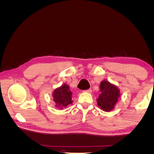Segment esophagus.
I'll return each mask as SVG.
<instances>
[{
  "label": "esophagus",
  "instance_id": "esophagus-1",
  "mask_svg": "<svg viewBox=\"0 0 154 154\" xmlns=\"http://www.w3.org/2000/svg\"><path fill=\"white\" fill-rule=\"evenodd\" d=\"M85 92H88V93H91L92 92V90L91 89H87L86 91H85Z\"/></svg>",
  "mask_w": 154,
  "mask_h": 154
}]
</instances>
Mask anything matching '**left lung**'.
I'll list each match as a JSON object with an SVG mask.
<instances>
[{
	"label": "left lung",
	"mask_w": 154,
	"mask_h": 154,
	"mask_svg": "<svg viewBox=\"0 0 154 154\" xmlns=\"http://www.w3.org/2000/svg\"><path fill=\"white\" fill-rule=\"evenodd\" d=\"M100 89L101 94L97 99V105L103 111L112 110L121 95L119 89L118 87L106 80L101 82Z\"/></svg>",
	"instance_id": "obj_1"
}]
</instances>
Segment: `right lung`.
Wrapping results in <instances>:
<instances>
[{"instance_id":"right-lung-1","label":"right lung","mask_w":154,"mask_h":154,"mask_svg":"<svg viewBox=\"0 0 154 154\" xmlns=\"http://www.w3.org/2000/svg\"><path fill=\"white\" fill-rule=\"evenodd\" d=\"M53 97L56 103L55 106L60 109L72 103V92L69 89V86L66 83L54 89L53 92Z\"/></svg>"}]
</instances>
